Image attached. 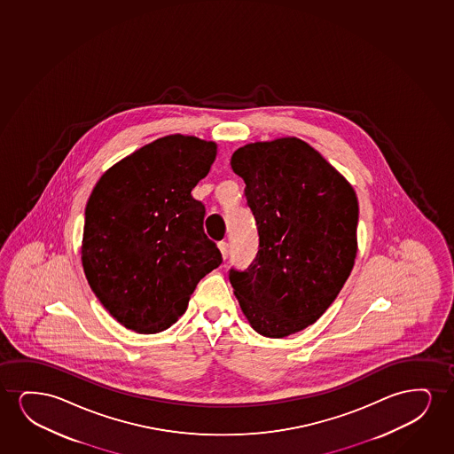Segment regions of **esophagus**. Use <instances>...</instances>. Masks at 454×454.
Here are the masks:
<instances>
[{
  "mask_svg": "<svg viewBox=\"0 0 454 454\" xmlns=\"http://www.w3.org/2000/svg\"><path fill=\"white\" fill-rule=\"evenodd\" d=\"M218 249H220V253L223 255V259H226L228 253H230V245H228V242L218 243Z\"/></svg>",
  "mask_w": 454,
  "mask_h": 454,
  "instance_id": "34e87169",
  "label": "esophagus"
}]
</instances>
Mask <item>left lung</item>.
<instances>
[{"label":"left lung","instance_id":"left-lung-1","mask_svg":"<svg viewBox=\"0 0 454 454\" xmlns=\"http://www.w3.org/2000/svg\"><path fill=\"white\" fill-rule=\"evenodd\" d=\"M259 234L231 286L251 327L284 338L323 317L356 257L358 200L317 150L298 137L248 144L231 158Z\"/></svg>","mask_w":454,"mask_h":454}]
</instances>
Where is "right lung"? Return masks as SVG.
<instances>
[{
    "label": "right lung",
    "instance_id": "right-lung-1",
    "mask_svg": "<svg viewBox=\"0 0 454 454\" xmlns=\"http://www.w3.org/2000/svg\"><path fill=\"white\" fill-rule=\"evenodd\" d=\"M217 145L170 135L100 176L85 207L82 265L100 304L127 329L158 333L186 311L200 279L222 263L192 189Z\"/></svg>",
    "mask_w": 454,
    "mask_h": 454
}]
</instances>
